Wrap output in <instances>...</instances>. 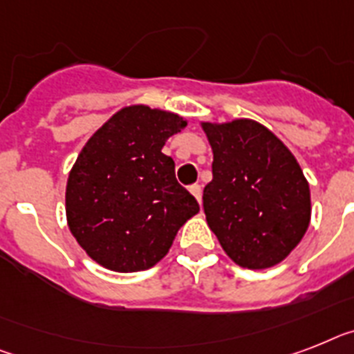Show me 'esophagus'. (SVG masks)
<instances>
[{
    "label": "esophagus",
    "mask_w": 354,
    "mask_h": 354,
    "mask_svg": "<svg viewBox=\"0 0 354 354\" xmlns=\"http://www.w3.org/2000/svg\"><path fill=\"white\" fill-rule=\"evenodd\" d=\"M189 192H192V195H194V197L197 198L198 204L203 203V188H201L198 184H194V186H189Z\"/></svg>",
    "instance_id": "34e87169"
}]
</instances>
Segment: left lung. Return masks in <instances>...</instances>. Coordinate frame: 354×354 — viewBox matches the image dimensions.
Returning <instances> with one entry per match:
<instances>
[{"mask_svg":"<svg viewBox=\"0 0 354 354\" xmlns=\"http://www.w3.org/2000/svg\"><path fill=\"white\" fill-rule=\"evenodd\" d=\"M213 151L203 194L209 230L236 266L268 270L299 246L311 221L309 183L299 160L253 119L201 121Z\"/></svg>","mask_w":354,"mask_h":354,"instance_id":"8db88e82","label":"left lung"}]
</instances>
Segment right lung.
<instances>
[{
	"label": "right lung",
	"mask_w": 354,
	"mask_h": 354,
	"mask_svg": "<svg viewBox=\"0 0 354 354\" xmlns=\"http://www.w3.org/2000/svg\"><path fill=\"white\" fill-rule=\"evenodd\" d=\"M179 113L128 104L93 131L66 179L70 233L92 261L118 273L150 270L198 204L162 153L186 128Z\"/></svg>",
	"instance_id": "add662e5"
}]
</instances>
